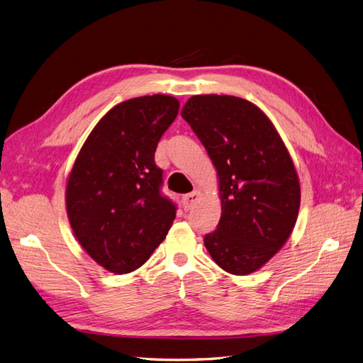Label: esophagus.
<instances>
[{"mask_svg": "<svg viewBox=\"0 0 363 363\" xmlns=\"http://www.w3.org/2000/svg\"><path fill=\"white\" fill-rule=\"evenodd\" d=\"M200 200V192L199 191H194L192 194L184 195L182 199V204L184 211H191V208L196 204V201Z\"/></svg>", "mask_w": 363, "mask_h": 363, "instance_id": "esophagus-1", "label": "esophagus"}]
</instances>
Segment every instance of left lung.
Returning a JSON list of instances; mask_svg holds the SVG:
<instances>
[{
	"label": "left lung",
	"mask_w": 363,
	"mask_h": 363,
	"mask_svg": "<svg viewBox=\"0 0 363 363\" xmlns=\"http://www.w3.org/2000/svg\"><path fill=\"white\" fill-rule=\"evenodd\" d=\"M182 118L218 171L223 213L204 245L224 271L245 276L286 242L300 183L277 130L260 108L232 95H195Z\"/></svg>",
	"instance_id": "1"
}]
</instances>
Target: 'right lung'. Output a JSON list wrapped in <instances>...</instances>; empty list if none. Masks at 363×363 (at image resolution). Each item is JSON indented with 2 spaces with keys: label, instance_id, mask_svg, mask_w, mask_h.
<instances>
[{
  "label": "right lung",
  "instance_id": "1",
  "mask_svg": "<svg viewBox=\"0 0 363 363\" xmlns=\"http://www.w3.org/2000/svg\"><path fill=\"white\" fill-rule=\"evenodd\" d=\"M174 96L131 98L108 111L86 139L67 186L74 235L98 265L138 269L167 238L177 206L162 195L159 140L179 113Z\"/></svg>",
  "mask_w": 363,
  "mask_h": 363
}]
</instances>
